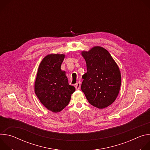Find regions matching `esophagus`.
<instances>
[{"mask_svg": "<svg viewBox=\"0 0 150 150\" xmlns=\"http://www.w3.org/2000/svg\"><path fill=\"white\" fill-rule=\"evenodd\" d=\"M80 87H81V84L79 82H78L75 84V88H76V90H79Z\"/></svg>", "mask_w": 150, "mask_h": 150, "instance_id": "esophagus-1", "label": "esophagus"}]
</instances>
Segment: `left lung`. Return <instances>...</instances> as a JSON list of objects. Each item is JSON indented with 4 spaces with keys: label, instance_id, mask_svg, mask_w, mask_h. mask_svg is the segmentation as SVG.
<instances>
[{
    "label": "left lung",
    "instance_id": "obj_1",
    "mask_svg": "<svg viewBox=\"0 0 150 150\" xmlns=\"http://www.w3.org/2000/svg\"><path fill=\"white\" fill-rule=\"evenodd\" d=\"M82 55L87 72L83 76L81 90L89 103L98 109L112 104L120 90L121 75L117 64L105 49L97 46Z\"/></svg>",
    "mask_w": 150,
    "mask_h": 150
}]
</instances>
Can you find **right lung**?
<instances>
[{
	"instance_id": "1",
	"label": "right lung",
	"mask_w": 150,
	"mask_h": 150,
	"mask_svg": "<svg viewBox=\"0 0 150 150\" xmlns=\"http://www.w3.org/2000/svg\"><path fill=\"white\" fill-rule=\"evenodd\" d=\"M64 54L46 56L40 64L35 82V93L40 102L54 113L69 104L75 88L68 83L65 72L60 69Z\"/></svg>"
}]
</instances>
